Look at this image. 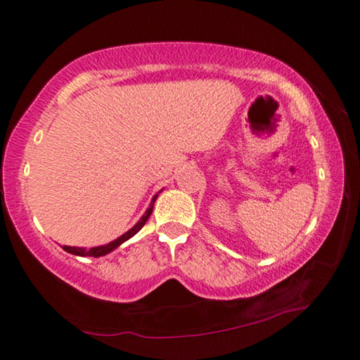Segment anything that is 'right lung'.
<instances>
[{
  "mask_svg": "<svg viewBox=\"0 0 360 360\" xmlns=\"http://www.w3.org/2000/svg\"><path fill=\"white\" fill-rule=\"evenodd\" d=\"M161 193V191H159ZM156 198H158V194H155V196H153V199H151V202H150V207L145 210V214L141 215V219L135 223V225L129 229L127 233H124L122 236H120V238L117 239H115V240H111V243H108V244H105V245H98V247H92V249H84V247H70V245H63V250L65 252H68V253H73V255H78V257H94V258H98V257H103V255H107V253H110V252H113L115 249H117V247H120L122 243H126L127 239H131L132 236H135L137 234L141 228H143V225L146 223V220H148V217L151 215V212H153V207H155V201H156Z\"/></svg>",
  "mask_w": 360,
  "mask_h": 360,
  "instance_id": "1",
  "label": "right lung"
}]
</instances>
